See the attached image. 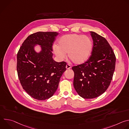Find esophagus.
I'll list each match as a JSON object with an SVG mask.
<instances>
[{
    "label": "esophagus",
    "mask_w": 129,
    "mask_h": 129,
    "mask_svg": "<svg viewBox=\"0 0 129 129\" xmlns=\"http://www.w3.org/2000/svg\"><path fill=\"white\" fill-rule=\"evenodd\" d=\"M66 68L67 69H70L71 68V66L69 65V64H67L66 65Z\"/></svg>",
    "instance_id": "1"
}]
</instances>
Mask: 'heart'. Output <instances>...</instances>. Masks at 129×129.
<instances>
[{
	"mask_svg": "<svg viewBox=\"0 0 129 129\" xmlns=\"http://www.w3.org/2000/svg\"><path fill=\"white\" fill-rule=\"evenodd\" d=\"M92 44L86 36L76 34H66L59 39L57 45H54L52 49L55 55L60 59H64L66 53L68 58L76 64L86 62L89 57Z\"/></svg>",
	"mask_w": 129,
	"mask_h": 129,
	"instance_id": "heart-1",
	"label": "heart"
}]
</instances>
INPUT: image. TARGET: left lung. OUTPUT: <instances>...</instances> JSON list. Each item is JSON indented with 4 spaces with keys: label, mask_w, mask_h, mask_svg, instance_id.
<instances>
[{
    "label": "left lung",
    "mask_w": 129,
    "mask_h": 129,
    "mask_svg": "<svg viewBox=\"0 0 129 129\" xmlns=\"http://www.w3.org/2000/svg\"><path fill=\"white\" fill-rule=\"evenodd\" d=\"M93 45L91 56L85 63L73 66V86L84 99L97 98L104 93L111 82L116 57L107 40L94 31H90Z\"/></svg>",
    "instance_id": "left-lung-1"
}]
</instances>
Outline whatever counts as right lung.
I'll list each match as a JSON object with an SVG mask.
<instances>
[{
  "mask_svg": "<svg viewBox=\"0 0 129 129\" xmlns=\"http://www.w3.org/2000/svg\"><path fill=\"white\" fill-rule=\"evenodd\" d=\"M57 32L39 31L29 35L17 53V70L23 89L32 98L45 100L51 97L66 70V63L52 58V44ZM38 45V53L34 47Z\"/></svg>",
  "mask_w": 129,
  "mask_h": 129,
  "instance_id": "obj_1",
  "label": "right lung"
}]
</instances>
